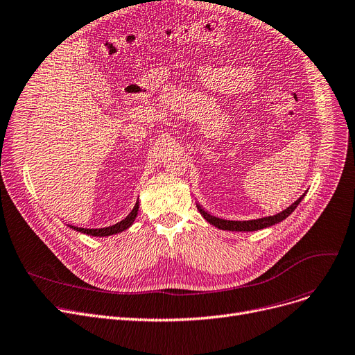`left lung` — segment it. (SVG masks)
Here are the masks:
<instances>
[{"label": "left lung", "mask_w": 355, "mask_h": 355, "mask_svg": "<svg viewBox=\"0 0 355 355\" xmlns=\"http://www.w3.org/2000/svg\"><path fill=\"white\" fill-rule=\"evenodd\" d=\"M306 196V193H303L295 203L291 206H288L287 209H284L283 211L277 213L274 216H267V218H261V219H252V220H227V219H220L216 218V216H211L207 210H205L202 206L197 203V209L200 211V214L213 226L219 227L222 230H232V232H252V230H259L264 227H270L275 223H279L282 220H284L286 218L295 211V209L299 206V203L303 200V197Z\"/></svg>", "instance_id": "1"}]
</instances>
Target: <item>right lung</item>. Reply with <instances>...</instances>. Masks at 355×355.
<instances>
[{"instance_id": "obj_1", "label": "right lung", "mask_w": 355, "mask_h": 355, "mask_svg": "<svg viewBox=\"0 0 355 355\" xmlns=\"http://www.w3.org/2000/svg\"><path fill=\"white\" fill-rule=\"evenodd\" d=\"M137 210H139V202H136L135 207L132 209V211L126 216L125 219L120 220L116 225L112 226H107V227H98V229H87V227H78V226H73V225H68L69 227H72L76 232H81L85 235H91V236H110V235H116L123 232V230H126L128 227H130L136 219L137 216Z\"/></svg>"}]
</instances>
